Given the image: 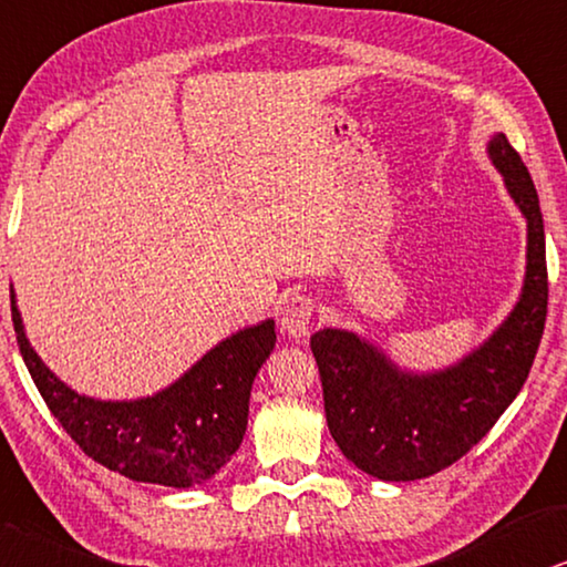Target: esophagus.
<instances>
[{
  "label": "esophagus",
  "mask_w": 567,
  "mask_h": 567,
  "mask_svg": "<svg viewBox=\"0 0 567 567\" xmlns=\"http://www.w3.org/2000/svg\"><path fill=\"white\" fill-rule=\"evenodd\" d=\"M313 303L308 296H300V292H292L282 300V306H279V329H282L285 334L296 337V340H303L308 334V324H311V317H313Z\"/></svg>",
  "instance_id": "esophagus-1"
}]
</instances>
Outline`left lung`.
<instances>
[{
	"mask_svg": "<svg viewBox=\"0 0 567 567\" xmlns=\"http://www.w3.org/2000/svg\"><path fill=\"white\" fill-rule=\"evenodd\" d=\"M489 156L528 225L526 282L505 324L434 374L400 371L353 332L311 337L329 432L350 463L382 482L426 478L461 461L518 395L539 350L549 296L539 196L503 133L489 141Z\"/></svg>",
	"mask_w": 567,
	"mask_h": 567,
	"instance_id": "1",
	"label": "left lung"
}]
</instances>
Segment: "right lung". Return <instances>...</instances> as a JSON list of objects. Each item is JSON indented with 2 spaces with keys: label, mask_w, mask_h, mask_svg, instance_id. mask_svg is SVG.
<instances>
[{
  "label": "right lung",
  "mask_w": 567,
  "mask_h": 567,
  "mask_svg": "<svg viewBox=\"0 0 567 567\" xmlns=\"http://www.w3.org/2000/svg\"><path fill=\"white\" fill-rule=\"evenodd\" d=\"M12 324L41 398L78 447L133 482L177 489L204 484L240 447L250 384L277 340L271 319L240 329L154 398L112 403L78 395L44 367L23 332L16 296Z\"/></svg>",
  "instance_id": "obj_1"
}]
</instances>
